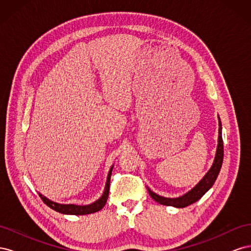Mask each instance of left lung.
Here are the masks:
<instances>
[{
	"mask_svg": "<svg viewBox=\"0 0 251 251\" xmlns=\"http://www.w3.org/2000/svg\"><path fill=\"white\" fill-rule=\"evenodd\" d=\"M218 148H217V153L214 164H212L211 169L205 175L203 179L197 184L192 191H189L187 194L183 195L179 198H164V197L158 196L155 193H153L151 189L148 188V191L151 195V198H153L156 202L160 203L162 205H168V206H174V207H186L188 205H191L195 202L198 201L203 195L206 193L208 189L214 185L215 181L218 177V175L221 170L222 162H223V156H224V149H223V139H222V125L221 120L219 117V139H218Z\"/></svg>",
	"mask_w": 251,
	"mask_h": 251,
	"instance_id": "left-lung-1",
	"label": "left lung"
}]
</instances>
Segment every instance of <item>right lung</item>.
<instances>
[{
    "instance_id": "right-lung-1",
    "label": "right lung",
    "mask_w": 251,
    "mask_h": 251,
    "mask_svg": "<svg viewBox=\"0 0 251 251\" xmlns=\"http://www.w3.org/2000/svg\"><path fill=\"white\" fill-rule=\"evenodd\" d=\"M112 170L113 166L111 168L109 174H108V179H107V183H105V188L104 192L101 196L100 199H98L96 202L90 204V205H85V206H80V205H74V204H58L55 202H52L49 199H47L46 197H44L43 195H40V198L43 200V202L48 205L50 208L53 210H56L60 214H65V215H88V214H93V212H96L98 210H100L105 203H107L108 197H109V191H110V179H111V175H112Z\"/></svg>"
}]
</instances>
